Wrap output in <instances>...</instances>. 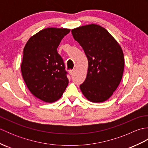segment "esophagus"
Wrapping results in <instances>:
<instances>
[{
  "mask_svg": "<svg viewBox=\"0 0 148 148\" xmlns=\"http://www.w3.org/2000/svg\"><path fill=\"white\" fill-rule=\"evenodd\" d=\"M75 72V70L74 69H73V70H70L69 71V74H70V75H72Z\"/></svg>",
  "mask_w": 148,
  "mask_h": 148,
  "instance_id": "esophagus-1",
  "label": "esophagus"
}]
</instances>
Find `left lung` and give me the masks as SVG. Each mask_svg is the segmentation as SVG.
Here are the masks:
<instances>
[{
    "label": "left lung",
    "instance_id": "8db88e82",
    "mask_svg": "<svg viewBox=\"0 0 148 148\" xmlns=\"http://www.w3.org/2000/svg\"><path fill=\"white\" fill-rule=\"evenodd\" d=\"M71 32L88 62L86 79L79 86L81 92L91 102H104L117 88L123 74L125 60L121 46L98 25H87Z\"/></svg>",
    "mask_w": 148,
    "mask_h": 148
}]
</instances>
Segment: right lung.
I'll return each instance as SVG.
<instances>
[{
  "instance_id": "right-lung-1",
  "label": "right lung",
  "mask_w": 148,
  "mask_h": 148,
  "mask_svg": "<svg viewBox=\"0 0 148 148\" xmlns=\"http://www.w3.org/2000/svg\"><path fill=\"white\" fill-rule=\"evenodd\" d=\"M70 30L43 29L31 37L23 49L22 76L30 92L45 102L58 100L68 85L67 72L57 48Z\"/></svg>"
}]
</instances>
